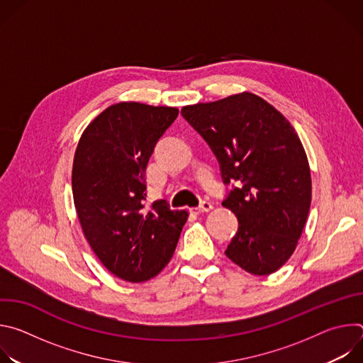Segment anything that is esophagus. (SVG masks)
<instances>
[{"mask_svg": "<svg viewBox=\"0 0 363 363\" xmlns=\"http://www.w3.org/2000/svg\"><path fill=\"white\" fill-rule=\"evenodd\" d=\"M213 210V203L210 201H202L195 208H191L194 214H202V213H208Z\"/></svg>", "mask_w": 363, "mask_h": 363, "instance_id": "34e87169", "label": "esophagus"}]
</instances>
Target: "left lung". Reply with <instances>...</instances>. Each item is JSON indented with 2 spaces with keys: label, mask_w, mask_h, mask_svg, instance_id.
<instances>
[{
  "label": "left lung",
  "mask_w": 363,
  "mask_h": 363,
  "mask_svg": "<svg viewBox=\"0 0 363 363\" xmlns=\"http://www.w3.org/2000/svg\"><path fill=\"white\" fill-rule=\"evenodd\" d=\"M210 145L225 185L223 206L238 218L225 255L254 276L277 272L294 252L312 202L304 147L290 122L244 91L181 111Z\"/></svg>",
  "instance_id": "obj_1"
}]
</instances>
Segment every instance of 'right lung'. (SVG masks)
Wrapping results in <instances>:
<instances>
[{"mask_svg":"<svg viewBox=\"0 0 363 363\" xmlns=\"http://www.w3.org/2000/svg\"><path fill=\"white\" fill-rule=\"evenodd\" d=\"M178 112L116 103L84 129L74 153L72 188L83 234L101 264L130 283L161 273L188 218L165 199L146 203V165Z\"/></svg>","mask_w":363,"mask_h":363,"instance_id":"add662e5","label":"right lung"}]
</instances>
